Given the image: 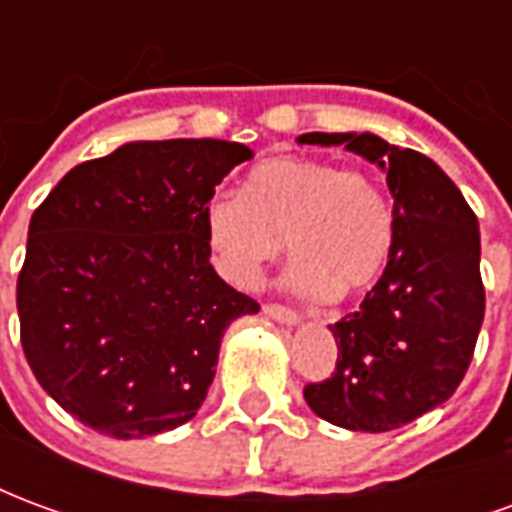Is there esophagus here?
<instances>
[{"instance_id": "obj_1", "label": "esophagus", "mask_w": 512, "mask_h": 512, "mask_svg": "<svg viewBox=\"0 0 512 512\" xmlns=\"http://www.w3.org/2000/svg\"><path fill=\"white\" fill-rule=\"evenodd\" d=\"M263 312H266L268 318L285 323V326H296V323H301L299 312L290 310V307H282V304H266V307H263Z\"/></svg>"}]
</instances>
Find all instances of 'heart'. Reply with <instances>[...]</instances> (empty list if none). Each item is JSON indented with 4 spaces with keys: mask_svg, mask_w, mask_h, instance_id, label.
<instances>
[{
    "mask_svg": "<svg viewBox=\"0 0 512 512\" xmlns=\"http://www.w3.org/2000/svg\"><path fill=\"white\" fill-rule=\"evenodd\" d=\"M205 233L222 274L238 288H255L288 241L290 288L310 299L351 296L370 288L389 263L395 211L362 169L279 156L257 164L241 194H213Z\"/></svg>",
    "mask_w": 512,
    "mask_h": 512,
    "instance_id": "obj_1",
    "label": "heart"
}]
</instances>
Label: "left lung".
<instances>
[{
    "instance_id": "left-lung-1",
    "label": "left lung",
    "mask_w": 512,
    "mask_h": 512,
    "mask_svg": "<svg viewBox=\"0 0 512 512\" xmlns=\"http://www.w3.org/2000/svg\"><path fill=\"white\" fill-rule=\"evenodd\" d=\"M345 145L386 172L395 246L359 310L332 323L337 367L304 386L307 406L337 428L384 433L441 406L469 370L483 326L480 227L436 161L376 134H301Z\"/></svg>"
}]
</instances>
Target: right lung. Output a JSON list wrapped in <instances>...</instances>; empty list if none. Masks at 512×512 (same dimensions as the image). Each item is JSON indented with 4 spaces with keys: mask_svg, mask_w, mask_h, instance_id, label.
<instances>
[{
    "mask_svg": "<svg viewBox=\"0 0 512 512\" xmlns=\"http://www.w3.org/2000/svg\"><path fill=\"white\" fill-rule=\"evenodd\" d=\"M252 150L224 139L128 142L73 167L32 213L18 274L38 384L112 439L189 422L227 326L260 310L211 266L205 205Z\"/></svg>",
    "mask_w": 512,
    "mask_h": 512,
    "instance_id": "right-lung-1",
    "label": "right lung"
}]
</instances>
